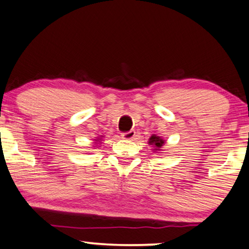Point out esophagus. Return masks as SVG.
I'll use <instances>...</instances> for the list:
<instances>
[{
  "label": "esophagus",
  "mask_w": 249,
  "mask_h": 249,
  "mask_svg": "<svg viewBox=\"0 0 249 249\" xmlns=\"http://www.w3.org/2000/svg\"><path fill=\"white\" fill-rule=\"evenodd\" d=\"M122 137H123L124 140H133L135 137V131H129V132H126L122 134Z\"/></svg>",
  "instance_id": "1"
}]
</instances>
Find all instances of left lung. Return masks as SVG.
Instances as JSON below:
<instances>
[{"instance_id":"left-lung-1","label":"left lung","mask_w":249,"mask_h":249,"mask_svg":"<svg viewBox=\"0 0 249 249\" xmlns=\"http://www.w3.org/2000/svg\"><path fill=\"white\" fill-rule=\"evenodd\" d=\"M148 144H151V145L154 146V152L155 151H160L161 147L163 146V144H164V140H162L160 136H157V135H152L150 137V140H148Z\"/></svg>"}]
</instances>
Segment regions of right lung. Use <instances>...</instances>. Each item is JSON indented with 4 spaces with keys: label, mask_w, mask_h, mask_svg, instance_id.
<instances>
[{
    "label": "right lung",
    "mask_w": 249,
    "mask_h": 249,
    "mask_svg": "<svg viewBox=\"0 0 249 249\" xmlns=\"http://www.w3.org/2000/svg\"><path fill=\"white\" fill-rule=\"evenodd\" d=\"M96 141H99V139H97V140H96Z\"/></svg>",
    "instance_id": "obj_1"
}]
</instances>
